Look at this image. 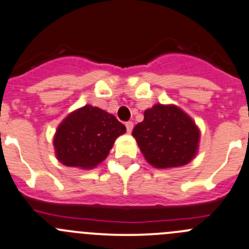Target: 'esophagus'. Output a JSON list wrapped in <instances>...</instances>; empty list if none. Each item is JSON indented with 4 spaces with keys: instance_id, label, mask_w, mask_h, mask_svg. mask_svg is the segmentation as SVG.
<instances>
[{
    "instance_id": "esophagus-1",
    "label": "esophagus",
    "mask_w": 249,
    "mask_h": 249,
    "mask_svg": "<svg viewBox=\"0 0 249 249\" xmlns=\"http://www.w3.org/2000/svg\"><path fill=\"white\" fill-rule=\"evenodd\" d=\"M125 126H126V131L127 132H131L132 131V127H134V123H132V122H126V123H125Z\"/></svg>"
}]
</instances>
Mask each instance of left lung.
<instances>
[{"label": "left lung", "mask_w": 249, "mask_h": 249, "mask_svg": "<svg viewBox=\"0 0 249 249\" xmlns=\"http://www.w3.org/2000/svg\"><path fill=\"white\" fill-rule=\"evenodd\" d=\"M140 149L159 169L181 166L196 156L199 131L189 115L175 106L156 105L132 130Z\"/></svg>", "instance_id": "obj_1"}]
</instances>
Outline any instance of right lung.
I'll return each instance as SVG.
<instances>
[{
	"label": "right lung",
	"mask_w": 249,
	"mask_h": 249,
	"mask_svg": "<svg viewBox=\"0 0 249 249\" xmlns=\"http://www.w3.org/2000/svg\"><path fill=\"white\" fill-rule=\"evenodd\" d=\"M126 127L101 108L85 106L69 114L55 132V154L67 166L91 169L112 149L115 139Z\"/></svg>",
	"instance_id": "right-lung-1"
}]
</instances>
